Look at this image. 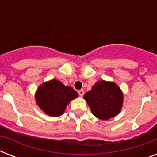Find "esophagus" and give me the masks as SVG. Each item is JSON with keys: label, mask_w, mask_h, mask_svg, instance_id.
Returning a JSON list of instances; mask_svg holds the SVG:
<instances>
[{"label": "esophagus", "mask_w": 157, "mask_h": 157, "mask_svg": "<svg viewBox=\"0 0 157 157\" xmlns=\"http://www.w3.org/2000/svg\"><path fill=\"white\" fill-rule=\"evenodd\" d=\"M77 93H78V94L81 96V97H82V96L84 95V90H80L77 91Z\"/></svg>", "instance_id": "esophagus-1"}]
</instances>
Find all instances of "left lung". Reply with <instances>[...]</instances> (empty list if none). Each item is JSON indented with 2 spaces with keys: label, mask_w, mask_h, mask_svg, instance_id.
I'll return each instance as SVG.
<instances>
[{
  "label": "left lung",
  "mask_w": 157,
  "mask_h": 157,
  "mask_svg": "<svg viewBox=\"0 0 157 157\" xmlns=\"http://www.w3.org/2000/svg\"><path fill=\"white\" fill-rule=\"evenodd\" d=\"M91 112L101 120H108L121 111L123 94L120 88L112 82L98 81L90 91L84 95Z\"/></svg>",
  "instance_id": "8db88e82"
}]
</instances>
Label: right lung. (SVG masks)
I'll use <instances>...</instances> for the list:
<instances>
[{
  "label": "right lung",
  "mask_w": 157,
  "mask_h": 157,
  "mask_svg": "<svg viewBox=\"0 0 157 157\" xmlns=\"http://www.w3.org/2000/svg\"><path fill=\"white\" fill-rule=\"evenodd\" d=\"M78 94L70 86H65L57 80L44 83L36 92V103L50 117H59L65 111L67 105Z\"/></svg>",
  "instance_id": "obj_1"
}]
</instances>
